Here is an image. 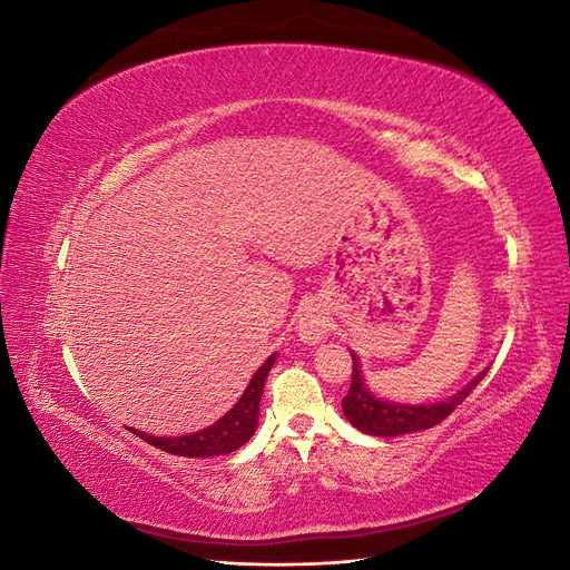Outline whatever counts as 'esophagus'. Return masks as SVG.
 <instances>
[{
	"label": "esophagus",
	"mask_w": 570,
	"mask_h": 570,
	"mask_svg": "<svg viewBox=\"0 0 570 570\" xmlns=\"http://www.w3.org/2000/svg\"><path fill=\"white\" fill-rule=\"evenodd\" d=\"M327 331H331V323L314 306H304L297 314V335L306 344H316L325 340Z\"/></svg>",
	"instance_id": "1"
}]
</instances>
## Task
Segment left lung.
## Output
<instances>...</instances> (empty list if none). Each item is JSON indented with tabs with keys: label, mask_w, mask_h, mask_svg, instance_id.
Returning <instances> with one entry per match:
<instances>
[{
	"label": "left lung",
	"mask_w": 570,
	"mask_h": 570,
	"mask_svg": "<svg viewBox=\"0 0 570 570\" xmlns=\"http://www.w3.org/2000/svg\"><path fill=\"white\" fill-rule=\"evenodd\" d=\"M352 385L350 392L344 394L342 409L347 421L361 430L366 435H377V438H396V435H406V433H419V430H428L438 423H442L450 413L469 396L475 385L488 375L490 368L480 371L469 385H463L456 394H452L450 400L435 402V404H396V402H385L381 396H375L368 385L364 383V375H361V364L358 356L352 354Z\"/></svg>",
	"instance_id": "8db88e82"
}]
</instances>
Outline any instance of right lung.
Here are the masks:
<instances>
[{
  "mask_svg": "<svg viewBox=\"0 0 570 570\" xmlns=\"http://www.w3.org/2000/svg\"><path fill=\"white\" fill-rule=\"evenodd\" d=\"M278 354H271L264 366H258V371L252 375V381L247 390L239 396L237 404L226 413V416L218 419L214 425L199 430V433H189L180 438H157L142 433V430H132L140 440L149 442L157 446L161 452L168 454H178V456H189V459H206V456H220V454H230L239 450L249 438L256 433V423H258V402H262V392L266 375L273 366V361Z\"/></svg>",
  "mask_w": 570,
  "mask_h": 570,
  "instance_id": "obj_1",
  "label": "right lung"
}]
</instances>
